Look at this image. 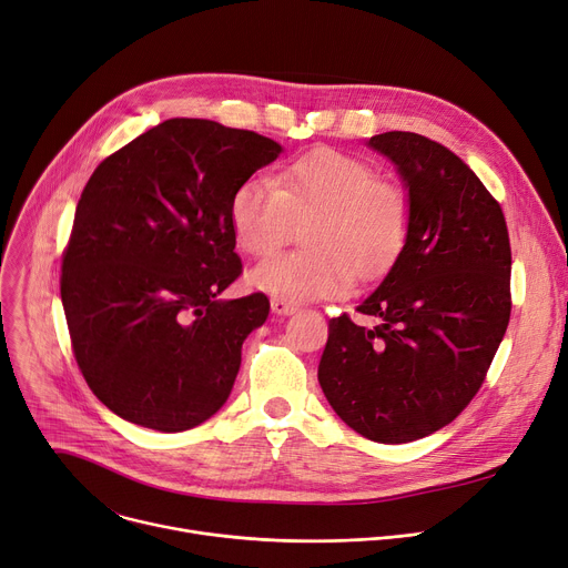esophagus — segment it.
Returning a JSON list of instances; mask_svg holds the SVG:
<instances>
[{"instance_id":"34e87169","label":"esophagus","mask_w":568,"mask_h":568,"mask_svg":"<svg viewBox=\"0 0 568 568\" xmlns=\"http://www.w3.org/2000/svg\"><path fill=\"white\" fill-rule=\"evenodd\" d=\"M272 311L276 315H294L296 313V304H292L287 300H281V296H274V300H272Z\"/></svg>"}]
</instances>
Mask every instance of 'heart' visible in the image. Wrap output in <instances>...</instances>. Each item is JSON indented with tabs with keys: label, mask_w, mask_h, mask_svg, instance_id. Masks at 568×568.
I'll return each instance as SVG.
<instances>
[{
	"label": "heart",
	"mask_w": 568,
	"mask_h": 568,
	"mask_svg": "<svg viewBox=\"0 0 568 568\" xmlns=\"http://www.w3.org/2000/svg\"><path fill=\"white\" fill-rule=\"evenodd\" d=\"M294 223H306V248L262 262L248 285L290 302L329 300L354 276L371 281L392 266L407 236L409 200L366 161L320 146L290 161L274 184L248 179L230 200L234 242L253 257L285 246Z\"/></svg>",
	"instance_id": "obj_1"
}]
</instances>
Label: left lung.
Instances as JSON below:
<instances>
[{
    "mask_svg": "<svg viewBox=\"0 0 568 568\" xmlns=\"http://www.w3.org/2000/svg\"><path fill=\"white\" fill-rule=\"evenodd\" d=\"M407 191L405 244L356 306L329 320L317 379L341 419L382 444L426 437L481 389L511 315V246L501 206L454 152L419 133L368 140Z\"/></svg>",
    "mask_w": 568,
    "mask_h": 568,
    "instance_id": "obj_1",
    "label": "left lung"
}]
</instances>
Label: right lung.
<instances>
[{
    "label": "right lung",
    "mask_w": 568,
    "mask_h": 568,
    "mask_svg": "<svg viewBox=\"0 0 568 568\" xmlns=\"http://www.w3.org/2000/svg\"><path fill=\"white\" fill-rule=\"evenodd\" d=\"M283 146L176 116L108 156L80 195L62 304L89 389L122 419L182 433L214 416L264 324L262 292L221 300L242 274L230 200Z\"/></svg>",
    "instance_id": "add662e5"
}]
</instances>
